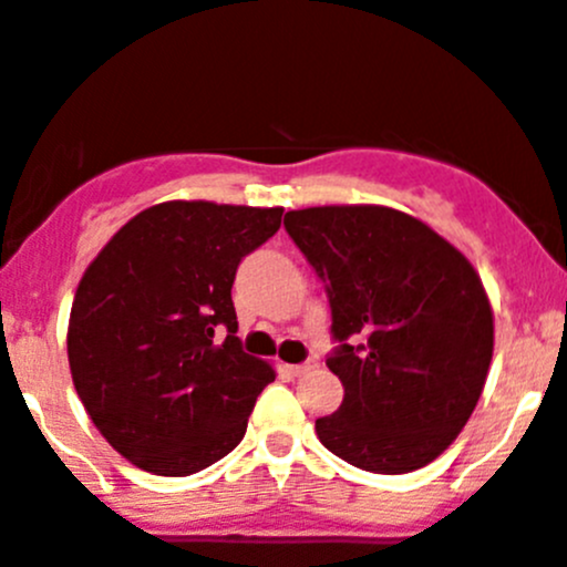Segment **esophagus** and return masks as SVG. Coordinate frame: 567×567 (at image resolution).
I'll list each match as a JSON object with an SVG mask.
<instances>
[{
	"label": "esophagus",
	"instance_id": "1",
	"mask_svg": "<svg viewBox=\"0 0 567 567\" xmlns=\"http://www.w3.org/2000/svg\"><path fill=\"white\" fill-rule=\"evenodd\" d=\"M316 369V361H308V363H296V367H288V372L293 374V378H301V374H308Z\"/></svg>",
	"mask_w": 567,
	"mask_h": 567
}]
</instances>
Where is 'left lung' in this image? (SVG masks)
<instances>
[{
	"mask_svg": "<svg viewBox=\"0 0 567 567\" xmlns=\"http://www.w3.org/2000/svg\"><path fill=\"white\" fill-rule=\"evenodd\" d=\"M285 229L327 288V367L343 383L316 420L327 451L369 473L431 464L462 433L492 361L478 274L431 226L389 206H310Z\"/></svg>",
	"mask_w": 567,
	"mask_h": 567,
	"instance_id": "1",
	"label": "left lung"
}]
</instances>
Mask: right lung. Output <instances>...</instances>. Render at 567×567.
<instances>
[{"mask_svg":"<svg viewBox=\"0 0 567 567\" xmlns=\"http://www.w3.org/2000/svg\"><path fill=\"white\" fill-rule=\"evenodd\" d=\"M279 224V206L164 200L86 268L69 316V369L97 431L131 464L193 475L246 436L274 369L243 352L231 285Z\"/></svg>","mask_w":567,"mask_h":567,"instance_id":"add662e5","label":"right lung"}]
</instances>
